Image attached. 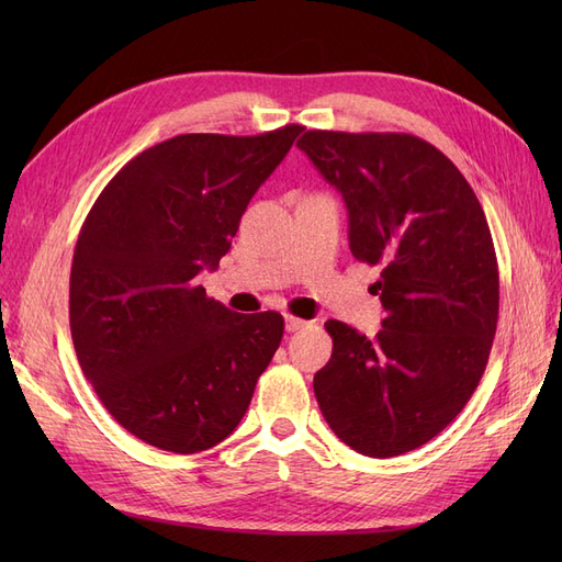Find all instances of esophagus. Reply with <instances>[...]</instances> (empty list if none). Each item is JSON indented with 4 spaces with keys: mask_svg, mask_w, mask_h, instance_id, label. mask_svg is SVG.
Wrapping results in <instances>:
<instances>
[{
    "mask_svg": "<svg viewBox=\"0 0 562 562\" xmlns=\"http://www.w3.org/2000/svg\"><path fill=\"white\" fill-rule=\"evenodd\" d=\"M304 326H307V321H302V318H297V316L285 314V330H288V333H297V330H302Z\"/></svg>",
    "mask_w": 562,
    "mask_h": 562,
    "instance_id": "obj_1",
    "label": "esophagus"
}]
</instances>
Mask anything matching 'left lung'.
Listing matches in <instances>:
<instances>
[{
	"instance_id": "left-lung-1",
	"label": "left lung",
	"mask_w": 562,
	"mask_h": 562,
	"mask_svg": "<svg viewBox=\"0 0 562 562\" xmlns=\"http://www.w3.org/2000/svg\"><path fill=\"white\" fill-rule=\"evenodd\" d=\"M297 147L342 194L349 248L382 269L372 293L386 312L372 339L326 323L333 356L314 375L318 407L356 452H411L462 413L487 366L499 271L483 206L417 135L307 131Z\"/></svg>"
}]
</instances>
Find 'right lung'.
<instances>
[{
	"label": "right lung",
	"mask_w": 562,
	"mask_h": 562,
	"mask_svg": "<svg viewBox=\"0 0 562 562\" xmlns=\"http://www.w3.org/2000/svg\"><path fill=\"white\" fill-rule=\"evenodd\" d=\"M302 131L176 135L133 157L83 220L70 274L77 359L108 413L149 446L192 454L225 440L281 345V314H236L196 277L220 265Z\"/></svg>",
	"instance_id": "obj_1"
}]
</instances>
